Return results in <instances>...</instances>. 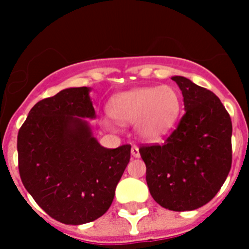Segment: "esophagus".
Masks as SVG:
<instances>
[{"label": "esophagus", "instance_id": "34e87169", "mask_svg": "<svg viewBox=\"0 0 249 249\" xmlns=\"http://www.w3.org/2000/svg\"><path fill=\"white\" fill-rule=\"evenodd\" d=\"M131 155L134 158H140V150H139V147L137 145H132L131 147Z\"/></svg>", "mask_w": 249, "mask_h": 249}]
</instances>
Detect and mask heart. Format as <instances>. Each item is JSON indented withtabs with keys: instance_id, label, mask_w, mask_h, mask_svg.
<instances>
[{
	"instance_id": "b5f03b06",
	"label": "heart",
	"mask_w": 249,
	"mask_h": 249,
	"mask_svg": "<svg viewBox=\"0 0 249 249\" xmlns=\"http://www.w3.org/2000/svg\"><path fill=\"white\" fill-rule=\"evenodd\" d=\"M182 101L179 94L170 85L142 87L114 96L109 113L118 123L136 124L137 134L143 140L159 141L166 136L179 118ZM106 127H112L109 119L104 120Z\"/></svg>"
}]
</instances>
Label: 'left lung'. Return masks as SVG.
<instances>
[{
	"mask_svg": "<svg viewBox=\"0 0 249 249\" xmlns=\"http://www.w3.org/2000/svg\"><path fill=\"white\" fill-rule=\"evenodd\" d=\"M184 115L164 144L143 145L141 158L150 195L160 206L182 212L210 202L231 169L232 125L229 113L210 90L175 76Z\"/></svg>",
	"mask_w": 249,
	"mask_h": 249,
	"instance_id": "left-lung-1",
	"label": "left lung"
}]
</instances>
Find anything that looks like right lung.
I'll use <instances>...</instances> for the list:
<instances>
[{
    "label": "right lung",
    "instance_id": "1",
    "mask_svg": "<svg viewBox=\"0 0 249 249\" xmlns=\"http://www.w3.org/2000/svg\"><path fill=\"white\" fill-rule=\"evenodd\" d=\"M91 88H67L37 102L18 134L22 184L39 207L64 224L104 215L130 161L131 145L108 149L92 135Z\"/></svg>",
    "mask_w": 249,
    "mask_h": 249
}]
</instances>
